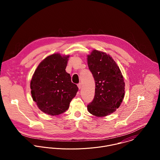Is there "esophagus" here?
Listing matches in <instances>:
<instances>
[{
  "label": "esophagus",
  "instance_id": "1",
  "mask_svg": "<svg viewBox=\"0 0 160 160\" xmlns=\"http://www.w3.org/2000/svg\"><path fill=\"white\" fill-rule=\"evenodd\" d=\"M78 87L79 89H80L81 88V83H79V84H78Z\"/></svg>",
  "mask_w": 160,
  "mask_h": 160
}]
</instances>
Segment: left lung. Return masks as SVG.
Instances as JSON below:
<instances>
[{"label": "left lung", "mask_w": 160, "mask_h": 160, "mask_svg": "<svg viewBox=\"0 0 160 160\" xmlns=\"http://www.w3.org/2000/svg\"><path fill=\"white\" fill-rule=\"evenodd\" d=\"M88 64L95 83L94 98L88 110L98 117L112 114L124 97L125 84L119 68L108 54L97 50L88 55Z\"/></svg>", "instance_id": "1"}]
</instances>
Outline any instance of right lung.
I'll return each mask as SVG.
<instances>
[{
	"instance_id": "obj_1",
	"label": "right lung",
	"mask_w": 160,
	"mask_h": 160,
	"mask_svg": "<svg viewBox=\"0 0 160 160\" xmlns=\"http://www.w3.org/2000/svg\"><path fill=\"white\" fill-rule=\"evenodd\" d=\"M69 57L60 53L48 56L32 76L30 84L32 99L46 114L55 116L66 112L78 91L65 71Z\"/></svg>"
}]
</instances>
